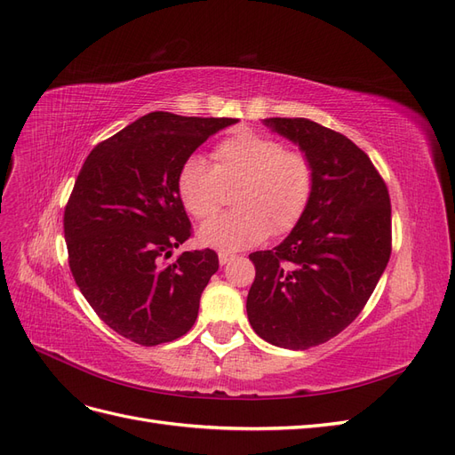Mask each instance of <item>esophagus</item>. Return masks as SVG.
Listing matches in <instances>:
<instances>
[{
	"label": "esophagus",
	"mask_w": 455,
	"mask_h": 455,
	"mask_svg": "<svg viewBox=\"0 0 455 455\" xmlns=\"http://www.w3.org/2000/svg\"><path fill=\"white\" fill-rule=\"evenodd\" d=\"M218 259H220V266H226V264H229L231 259H235V256L229 254V252H220Z\"/></svg>",
	"instance_id": "34e87169"
}]
</instances>
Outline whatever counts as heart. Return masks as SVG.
I'll use <instances>...</instances> for the list:
<instances>
[{
	"instance_id": "heart-1",
	"label": "heart",
	"mask_w": 455,
	"mask_h": 455,
	"mask_svg": "<svg viewBox=\"0 0 455 455\" xmlns=\"http://www.w3.org/2000/svg\"><path fill=\"white\" fill-rule=\"evenodd\" d=\"M235 211L199 228V243L222 252L249 249L271 235L292 231L306 216L315 191V164L307 154L284 148L279 139L252 129H237L212 149V164L188 157L176 176L184 209L206 220L222 204V188Z\"/></svg>"
}]
</instances>
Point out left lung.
<instances>
[{
    "mask_svg": "<svg viewBox=\"0 0 455 455\" xmlns=\"http://www.w3.org/2000/svg\"><path fill=\"white\" fill-rule=\"evenodd\" d=\"M264 123L309 156L315 191L291 235L249 256L256 279L246 313L273 346L309 349L347 328L374 292L391 256V199L347 136L304 117Z\"/></svg>",
    "mask_w": 455,
    "mask_h": 455,
    "instance_id": "8db88e82",
    "label": "left lung"
}]
</instances>
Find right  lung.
<instances>
[{"instance_id":"add662e5","label":"right lung","mask_w":455,"mask_h":455,"mask_svg":"<svg viewBox=\"0 0 455 455\" xmlns=\"http://www.w3.org/2000/svg\"><path fill=\"white\" fill-rule=\"evenodd\" d=\"M237 119L151 112L96 146L64 211L68 261L89 306L117 334L151 347L194 326L218 271L211 249H172L191 235L176 191L182 163Z\"/></svg>"}]
</instances>
